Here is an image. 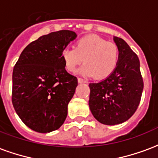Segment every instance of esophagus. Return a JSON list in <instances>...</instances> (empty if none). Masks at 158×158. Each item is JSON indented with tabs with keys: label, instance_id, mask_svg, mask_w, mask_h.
Wrapping results in <instances>:
<instances>
[{
	"label": "esophagus",
	"instance_id": "1",
	"mask_svg": "<svg viewBox=\"0 0 158 158\" xmlns=\"http://www.w3.org/2000/svg\"><path fill=\"white\" fill-rule=\"evenodd\" d=\"M78 82L80 83V84H82V83H85V80H84L81 78H78Z\"/></svg>",
	"mask_w": 158,
	"mask_h": 158
}]
</instances>
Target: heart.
I'll return each mask as SVG.
<instances>
[{"instance_id":"b5f03b06","label":"heart","mask_w":158,"mask_h":158,"mask_svg":"<svg viewBox=\"0 0 158 158\" xmlns=\"http://www.w3.org/2000/svg\"><path fill=\"white\" fill-rule=\"evenodd\" d=\"M118 46L113 42H107L96 35L80 38L73 48H64L61 53L65 69L75 72L78 66L85 63L79 73L85 76H93L97 79H105L116 69L119 61Z\"/></svg>"}]
</instances>
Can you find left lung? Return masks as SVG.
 <instances>
[{"mask_svg": "<svg viewBox=\"0 0 158 158\" xmlns=\"http://www.w3.org/2000/svg\"><path fill=\"white\" fill-rule=\"evenodd\" d=\"M113 40L120 52L116 69L105 79L89 85V109L106 125L122 123L135 113L144 87L137 55L123 39Z\"/></svg>", "mask_w": 158, "mask_h": 158, "instance_id": "left-lung-1", "label": "left lung"}]
</instances>
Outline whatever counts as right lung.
Wrapping results in <instances>:
<instances>
[{"instance_id": "add662e5", "label": "right lung", "mask_w": 158, "mask_h": 158, "mask_svg": "<svg viewBox=\"0 0 158 158\" xmlns=\"http://www.w3.org/2000/svg\"><path fill=\"white\" fill-rule=\"evenodd\" d=\"M76 37L71 30L40 36L26 46L14 66L12 105L23 123L36 132L56 130L67 118L78 79L66 71L61 53Z\"/></svg>"}]
</instances>
